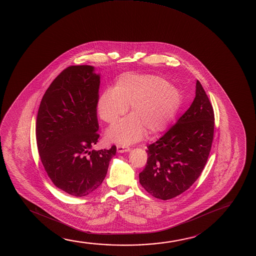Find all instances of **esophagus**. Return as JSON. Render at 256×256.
I'll return each mask as SVG.
<instances>
[{
	"mask_svg": "<svg viewBox=\"0 0 256 256\" xmlns=\"http://www.w3.org/2000/svg\"><path fill=\"white\" fill-rule=\"evenodd\" d=\"M130 148L128 146H117V152L120 154H123V152H126L130 150Z\"/></svg>",
	"mask_w": 256,
	"mask_h": 256,
	"instance_id": "esophagus-1",
	"label": "esophagus"
}]
</instances>
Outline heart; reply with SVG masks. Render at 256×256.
Wrapping results in <instances>:
<instances>
[{
    "instance_id": "heart-1",
    "label": "heart",
    "mask_w": 256,
    "mask_h": 256,
    "mask_svg": "<svg viewBox=\"0 0 256 256\" xmlns=\"http://www.w3.org/2000/svg\"><path fill=\"white\" fill-rule=\"evenodd\" d=\"M182 94L176 86L160 76L125 74L112 90L99 96L96 109L107 124H114L128 112L131 115L107 130L110 142L128 144L148 136L158 134L170 126L180 110Z\"/></svg>"
}]
</instances>
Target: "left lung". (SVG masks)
<instances>
[{
  "instance_id": "1",
  "label": "left lung",
  "mask_w": 256,
  "mask_h": 256,
  "mask_svg": "<svg viewBox=\"0 0 256 256\" xmlns=\"http://www.w3.org/2000/svg\"><path fill=\"white\" fill-rule=\"evenodd\" d=\"M214 114L200 82L189 109L158 141L147 146L148 160L139 182L156 198L176 197L195 182L212 147Z\"/></svg>"
}]
</instances>
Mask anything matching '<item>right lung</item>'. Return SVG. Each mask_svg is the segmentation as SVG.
I'll list each match as a JSON object with an SVG mask.
<instances>
[{
	"instance_id": "1",
	"label": "right lung",
	"mask_w": 256,
	"mask_h": 256,
	"mask_svg": "<svg viewBox=\"0 0 256 256\" xmlns=\"http://www.w3.org/2000/svg\"><path fill=\"white\" fill-rule=\"evenodd\" d=\"M100 76L90 66L67 67L52 82L40 104L36 141L52 182L75 197L101 185L116 146L91 150L98 141L96 104Z\"/></svg>"
}]
</instances>
